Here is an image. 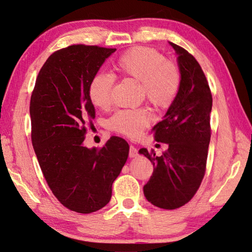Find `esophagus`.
I'll use <instances>...</instances> for the list:
<instances>
[{"label": "esophagus", "mask_w": 252, "mask_h": 252, "mask_svg": "<svg viewBox=\"0 0 252 252\" xmlns=\"http://www.w3.org/2000/svg\"><path fill=\"white\" fill-rule=\"evenodd\" d=\"M137 157V149L134 146L129 147V158H136Z\"/></svg>", "instance_id": "obj_1"}]
</instances>
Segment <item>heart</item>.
Returning <instances> with one entry per match:
<instances>
[{
	"label": "heart",
	"mask_w": 252,
	"mask_h": 252,
	"mask_svg": "<svg viewBox=\"0 0 252 252\" xmlns=\"http://www.w3.org/2000/svg\"><path fill=\"white\" fill-rule=\"evenodd\" d=\"M115 69L126 78L141 84L142 93L150 103L165 107L173 101L180 88V72L177 65L164 60L158 51L145 47L131 49L122 55ZM114 79L107 73H96L89 87V96L94 106L105 108L111 103ZM151 114L146 108L117 112L110 120L112 129L129 137L138 136L148 127Z\"/></svg>",
	"instance_id": "heart-1"
}]
</instances>
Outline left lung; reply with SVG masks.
Returning a JSON list of instances; mask_svg holds the SVG:
<instances>
[{
	"instance_id": "8db88e82",
	"label": "left lung",
	"mask_w": 252,
	"mask_h": 252,
	"mask_svg": "<svg viewBox=\"0 0 252 252\" xmlns=\"http://www.w3.org/2000/svg\"><path fill=\"white\" fill-rule=\"evenodd\" d=\"M178 58L180 88L164 114L155 125V139L168 144L160 157L139 150L154 164V173L144 187L148 202L163 210H175L196 193L205 173L211 140L213 98L201 65L182 47L169 41Z\"/></svg>"
}]
</instances>
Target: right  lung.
I'll return each instance as SVG.
<instances>
[{
    "mask_svg": "<svg viewBox=\"0 0 252 252\" xmlns=\"http://www.w3.org/2000/svg\"><path fill=\"white\" fill-rule=\"evenodd\" d=\"M115 51L73 45L54 52L31 97L32 142L42 174L58 201L82 214L108 204L129 154L127 141L115 136L102 149L83 144L85 125L95 118L90 82Z\"/></svg>",
    "mask_w": 252,
    "mask_h": 252,
    "instance_id": "1",
    "label": "right lung"
}]
</instances>
